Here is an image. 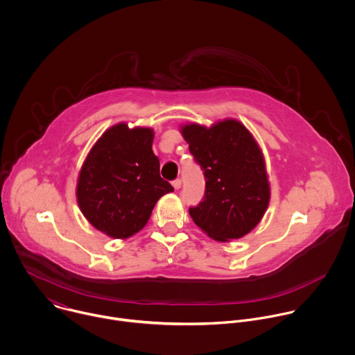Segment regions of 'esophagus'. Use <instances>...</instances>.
Masks as SVG:
<instances>
[{"label":"esophagus","instance_id":"1","mask_svg":"<svg viewBox=\"0 0 355 355\" xmlns=\"http://www.w3.org/2000/svg\"><path fill=\"white\" fill-rule=\"evenodd\" d=\"M172 186H173V189H175V190H179V189L182 187V180H180V179L173 180V182H172Z\"/></svg>","mask_w":355,"mask_h":355}]
</instances>
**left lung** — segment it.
I'll return each mask as SVG.
<instances>
[{
	"label": "left lung",
	"mask_w": 355,
	"mask_h": 355,
	"mask_svg": "<svg viewBox=\"0 0 355 355\" xmlns=\"http://www.w3.org/2000/svg\"><path fill=\"white\" fill-rule=\"evenodd\" d=\"M205 176L204 200L189 209L194 223L211 239L229 241L250 233L270 200L263 154L250 130L236 119L207 128L180 126Z\"/></svg>",
	"instance_id": "8db88e82"
}]
</instances>
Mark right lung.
I'll return each mask as SVG.
<instances>
[{
    "label": "right lung",
    "mask_w": 355,
    "mask_h": 355,
    "mask_svg": "<svg viewBox=\"0 0 355 355\" xmlns=\"http://www.w3.org/2000/svg\"><path fill=\"white\" fill-rule=\"evenodd\" d=\"M151 128L121 122L103 133L79 172L76 198L85 218L112 239H128L148 222L157 201L173 191L159 176Z\"/></svg>",
    "instance_id": "obj_1"
}]
</instances>
